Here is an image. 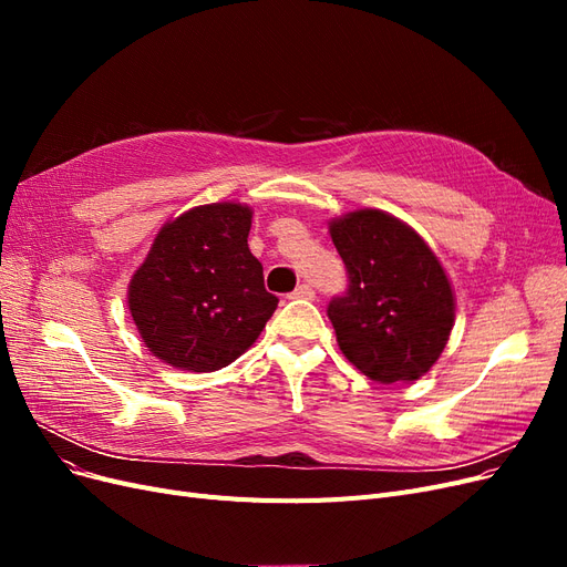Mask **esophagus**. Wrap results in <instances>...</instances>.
Returning a JSON list of instances; mask_svg holds the SVG:
<instances>
[{"label": "esophagus", "instance_id": "34e87169", "mask_svg": "<svg viewBox=\"0 0 567 567\" xmlns=\"http://www.w3.org/2000/svg\"><path fill=\"white\" fill-rule=\"evenodd\" d=\"M290 298H305V300H310V298H315V288L310 286V284H300L293 293H290Z\"/></svg>", "mask_w": 567, "mask_h": 567}]
</instances>
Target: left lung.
<instances>
[{
	"instance_id": "1",
	"label": "left lung",
	"mask_w": 567,
	"mask_h": 567,
	"mask_svg": "<svg viewBox=\"0 0 567 567\" xmlns=\"http://www.w3.org/2000/svg\"><path fill=\"white\" fill-rule=\"evenodd\" d=\"M348 290L326 312L338 346L375 383L431 371L454 326V296L435 252L404 221L357 210L331 221Z\"/></svg>"
}]
</instances>
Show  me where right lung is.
Wrapping results in <instances>:
<instances>
[{"label":"right lung","mask_w":567,"mask_h":567,"mask_svg":"<svg viewBox=\"0 0 567 567\" xmlns=\"http://www.w3.org/2000/svg\"><path fill=\"white\" fill-rule=\"evenodd\" d=\"M252 210L213 203L167 221L130 281V312L165 364L208 373L241 357L274 315L248 248Z\"/></svg>","instance_id":"1"}]
</instances>
